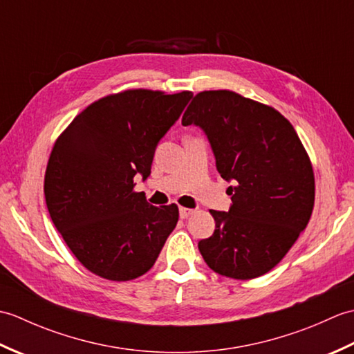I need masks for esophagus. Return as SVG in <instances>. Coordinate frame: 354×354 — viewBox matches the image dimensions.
<instances>
[{
  "label": "esophagus",
  "instance_id": "1",
  "mask_svg": "<svg viewBox=\"0 0 354 354\" xmlns=\"http://www.w3.org/2000/svg\"><path fill=\"white\" fill-rule=\"evenodd\" d=\"M193 213L194 212L190 208H184V207L179 208V217H181V219H187V217H190Z\"/></svg>",
  "mask_w": 354,
  "mask_h": 354
}]
</instances>
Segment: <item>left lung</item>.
Instances as JSON below:
<instances>
[{
  "mask_svg": "<svg viewBox=\"0 0 354 354\" xmlns=\"http://www.w3.org/2000/svg\"><path fill=\"white\" fill-rule=\"evenodd\" d=\"M209 141L228 187L230 212L209 209L216 230L199 251L214 272L251 280L281 261L309 223L313 169L293 126L280 112L237 93L204 91L183 117Z\"/></svg>",
  "mask_w": 354,
  "mask_h": 354,
  "instance_id": "left-lung-1",
  "label": "left lung"
}]
</instances>
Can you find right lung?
<instances>
[{"mask_svg": "<svg viewBox=\"0 0 354 354\" xmlns=\"http://www.w3.org/2000/svg\"><path fill=\"white\" fill-rule=\"evenodd\" d=\"M190 91L129 89L82 111L55 142L44 193L53 223L93 274L129 281L153 266L178 223L175 204L153 207L133 192Z\"/></svg>", "mask_w": 354, "mask_h": 354, "instance_id": "1", "label": "right lung"}]
</instances>
